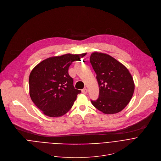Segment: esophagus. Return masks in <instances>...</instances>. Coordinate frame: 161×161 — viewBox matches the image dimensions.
<instances>
[{"label": "esophagus", "mask_w": 161, "mask_h": 161, "mask_svg": "<svg viewBox=\"0 0 161 161\" xmlns=\"http://www.w3.org/2000/svg\"><path fill=\"white\" fill-rule=\"evenodd\" d=\"M81 92H82V93H83V94H86L87 92H88V90H87L86 88H84V89H83V90H81Z\"/></svg>", "instance_id": "34e87169"}]
</instances>
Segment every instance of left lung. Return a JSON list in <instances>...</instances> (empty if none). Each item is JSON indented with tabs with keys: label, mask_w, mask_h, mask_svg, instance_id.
Here are the masks:
<instances>
[{
	"label": "left lung",
	"mask_w": 161,
	"mask_h": 161,
	"mask_svg": "<svg viewBox=\"0 0 161 161\" xmlns=\"http://www.w3.org/2000/svg\"><path fill=\"white\" fill-rule=\"evenodd\" d=\"M90 60L100 90L98 98L91 100L92 103L105 114L122 111L130 102L135 88L128 69L113 57L102 53H93Z\"/></svg>",
	"instance_id": "left-lung-1"
}]
</instances>
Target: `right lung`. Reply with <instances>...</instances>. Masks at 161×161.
Listing matches in <instances>:
<instances>
[{"label":"right lung","mask_w":161,"mask_h":161,"mask_svg":"<svg viewBox=\"0 0 161 161\" xmlns=\"http://www.w3.org/2000/svg\"><path fill=\"white\" fill-rule=\"evenodd\" d=\"M86 54H66L49 58L32 70L29 78L30 97L44 115L61 117L72 107L81 91L75 88L68 69L73 61Z\"/></svg>","instance_id":"right-lung-1"}]
</instances>
